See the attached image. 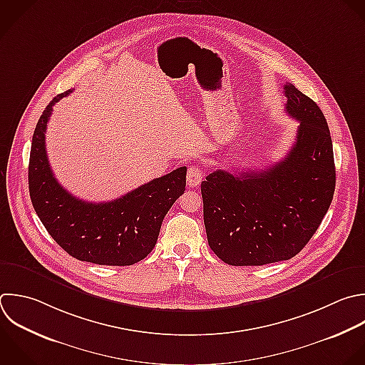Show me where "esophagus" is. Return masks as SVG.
I'll use <instances>...</instances> for the list:
<instances>
[{
  "mask_svg": "<svg viewBox=\"0 0 365 365\" xmlns=\"http://www.w3.org/2000/svg\"><path fill=\"white\" fill-rule=\"evenodd\" d=\"M202 177H204V173H202L201 167L192 165V167L188 168V173H187V182H188L190 187H197V185L201 184Z\"/></svg>",
  "mask_w": 365,
  "mask_h": 365,
  "instance_id": "obj_1",
  "label": "esophagus"
}]
</instances>
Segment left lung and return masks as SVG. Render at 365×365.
Segmentation results:
<instances>
[{
  "label": "left lung",
  "instance_id": "1",
  "mask_svg": "<svg viewBox=\"0 0 365 365\" xmlns=\"http://www.w3.org/2000/svg\"><path fill=\"white\" fill-rule=\"evenodd\" d=\"M285 111L298 120L284 160L238 175L215 170L201 182L208 245L230 265L289 259L311 240L335 190L332 141L319 107L284 84Z\"/></svg>",
  "mask_w": 365,
  "mask_h": 365
}]
</instances>
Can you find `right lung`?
<instances>
[{
  "mask_svg": "<svg viewBox=\"0 0 365 365\" xmlns=\"http://www.w3.org/2000/svg\"><path fill=\"white\" fill-rule=\"evenodd\" d=\"M58 94L40 117L31 144L29 185L37 215L54 241L80 261L133 265L155 247L163 220L185 190L180 167L108 202H87L56 180L46 151V131Z\"/></svg>",
  "mask_w": 365,
  "mask_h": 365,
  "instance_id": "1",
  "label": "right lung"
}]
</instances>
